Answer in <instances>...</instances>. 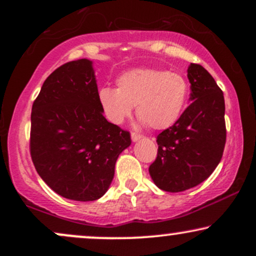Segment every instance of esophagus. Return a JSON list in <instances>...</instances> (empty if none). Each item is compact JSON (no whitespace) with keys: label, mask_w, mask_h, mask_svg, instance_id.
Returning a JSON list of instances; mask_svg holds the SVG:
<instances>
[{"label":"esophagus","mask_w":256,"mask_h":256,"mask_svg":"<svg viewBox=\"0 0 256 256\" xmlns=\"http://www.w3.org/2000/svg\"><path fill=\"white\" fill-rule=\"evenodd\" d=\"M140 137L142 136H140V134H137V132H131V140H134V142H137Z\"/></svg>","instance_id":"esophagus-1"}]
</instances>
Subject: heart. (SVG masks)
<instances>
[{
    "label": "heart",
    "mask_w": 256,
    "mask_h": 256,
    "mask_svg": "<svg viewBox=\"0 0 256 256\" xmlns=\"http://www.w3.org/2000/svg\"><path fill=\"white\" fill-rule=\"evenodd\" d=\"M188 96L189 84L183 76L154 68L131 70L118 78L116 89L98 90V102L112 122H124L136 106L140 124L154 130H165L178 122Z\"/></svg>",
    "instance_id": "obj_1"
}]
</instances>
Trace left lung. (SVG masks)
<instances>
[{
  "instance_id": "8db88e82",
  "label": "left lung",
  "mask_w": 256,
  "mask_h": 256,
  "mask_svg": "<svg viewBox=\"0 0 256 256\" xmlns=\"http://www.w3.org/2000/svg\"><path fill=\"white\" fill-rule=\"evenodd\" d=\"M190 101L180 118L158 136V156L149 166L156 186L179 192L196 186L212 174L226 142L224 94L201 64L188 68Z\"/></svg>"
}]
</instances>
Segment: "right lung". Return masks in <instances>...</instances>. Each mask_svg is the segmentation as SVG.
Listing matches in <instances>:
<instances>
[{"instance_id":"right-lung-1","label":"right lung","mask_w":256,"mask_h":256,"mask_svg":"<svg viewBox=\"0 0 256 256\" xmlns=\"http://www.w3.org/2000/svg\"><path fill=\"white\" fill-rule=\"evenodd\" d=\"M130 144V132L104 116L90 60L70 61L46 79L32 104L30 152L52 190L74 201L100 198Z\"/></svg>"}]
</instances>
